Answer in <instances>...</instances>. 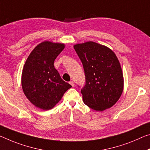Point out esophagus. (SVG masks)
I'll return each instance as SVG.
<instances>
[{
    "label": "esophagus",
    "instance_id": "obj_1",
    "mask_svg": "<svg viewBox=\"0 0 150 150\" xmlns=\"http://www.w3.org/2000/svg\"><path fill=\"white\" fill-rule=\"evenodd\" d=\"M69 84L72 85V86L73 87V85H74V82H73V81H71L69 82Z\"/></svg>",
    "mask_w": 150,
    "mask_h": 150
}]
</instances>
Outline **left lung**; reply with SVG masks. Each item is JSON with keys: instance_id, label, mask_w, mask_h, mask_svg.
Segmentation results:
<instances>
[{"instance_id": "8db88e82", "label": "left lung", "mask_w": 150, "mask_h": 150, "mask_svg": "<svg viewBox=\"0 0 150 150\" xmlns=\"http://www.w3.org/2000/svg\"><path fill=\"white\" fill-rule=\"evenodd\" d=\"M83 66L85 85L81 90L85 105L96 111L110 108L123 90V76L120 61L113 51L89 41L74 45Z\"/></svg>"}]
</instances>
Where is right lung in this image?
Here are the masks:
<instances>
[{"mask_svg": "<svg viewBox=\"0 0 150 150\" xmlns=\"http://www.w3.org/2000/svg\"><path fill=\"white\" fill-rule=\"evenodd\" d=\"M64 48L63 43L44 41L33 50L25 63L21 78L23 92L38 108L52 109L72 87L61 79L54 67Z\"/></svg>", "mask_w": 150, "mask_h": 150, "instance_id": "obj_1", "label": "right lung"}]
</instances>
